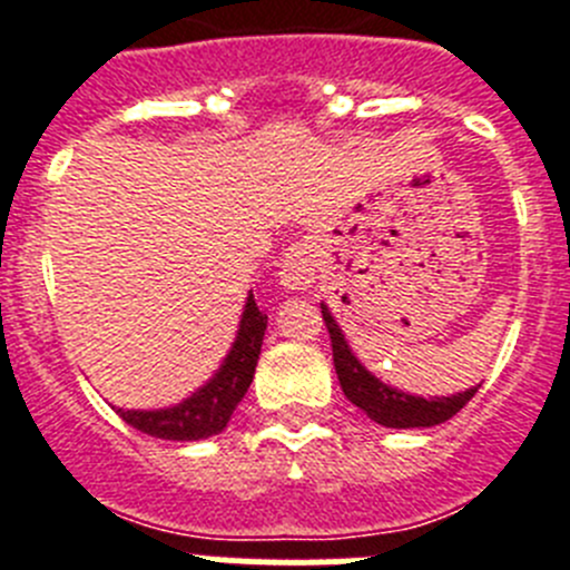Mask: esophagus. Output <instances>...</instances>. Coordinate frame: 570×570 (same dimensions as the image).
<instances>
[{
    "label": "esophagus",
    "instance_id": "1",
    "mask_svg": "<svg viewBox=\"0 0 570 570\" xmlns=\"http://www.w3.org/2000/svg\"><path fill=\"white\" fill-rule=\"evenodd\" d=\"M320 271V250L311 239L294 242L279 262V285L285 294H305L316 282Z\"/></svg>",
    "mask_w": 570,
    "mask_h": 570
}]
</instances>
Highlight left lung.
Masks as SVG:
<instances>
[{
  "mask_svg": "<svg viewBox=\"0 0 570 570\" xmlns=\"http://www.w3.org/2000/svg\"><path fill=\"white\" fill-rule=\"evenodd\" d=\"M322 320H325V328L331 334V345H334V367L336 376H340V385L345 391V396L354 402L356 407H362L376 425L382 428H434L448 422L454 414H460L462 407L468 405L476 387H465L460 394L451 396H416L405 394L400 387L387 385L380 376H374L356 360V354L347 345L345 334H342L340 322L331 314V308L325 302H320Z\"/></svg>",
  "mask_w": 570,
  "mask_h": 570,
  "instance_id": "8db88e82",
  "label": "left lung"
}]
</instances>
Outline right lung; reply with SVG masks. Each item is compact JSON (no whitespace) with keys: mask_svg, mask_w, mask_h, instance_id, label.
Wrapping results in <instances>:
<instances>
[{"mask_svg":"<svg viewBox=\"0 0 570 570\" xmlns=\"http://www.w3.org/2000/svg\"><path fill=\"white\" fill-rule=\"evenodd\" d=\"M265 328H268V316L256 308L254 291H250L245 296V308H242L239 328H236L234 342H230V351L205 385L196 387L194 394L185 396L176 405L150 407V411L116 407V414L122 416L128 425H134L136 431L156 436V440L196 442L223 434L225 425L230 422V414H234L242 396L248 394L250 382H254Z\"/></svg>","mask_w":570,"mask_h":570,"instance_id":"1","label":"right lung"}]
</instances>
